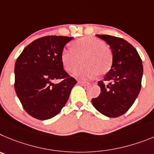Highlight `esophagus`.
Wrapping results in <instances>:
<instances>
[{
    "mask_svg": "<svg viewBox=\"0 0 154 154\" xmlns=\"http://www.w3.org/2000/svg\"><path fill=\"white\" fill-rule=\"evenodd\" d=\"M78 84H81V85L83 86H88L91 84L89 82H87V81H81V80H79Z\"/></svg>",
    "mask_w": 154,
    "mask_h": 154,
    "instance_id": "1",
    "label": "esophagus"
}]
</instances>
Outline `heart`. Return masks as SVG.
<instances>
[{
    "label": "heart",
    "mask_w": 154,
    "mask_h": 154,
    "mask_svg": "<svg viewBox=\"0 0 154 154\" xmlns=\"http://www.w3.org/2000/svg\"><path fill=\"white\" fill-rule=\"evenodd\" d=\"M73 50L63 49L60 59L67 72H74L79 67L82 59L84 63L74 73L80 79H90L104 74L110 70L113 55L106 44L94 37H84L73 43Z\"/></svg>",
    "instance_id": "b5f03b06"
}]
</instances>
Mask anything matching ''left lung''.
<instances>
[{"instance_id": "left-lung-1", "label": "left lung", "mask_w": 154, "mask_h": 154, "mask_svg": "<svg viewBox=\"0 0 154 154\" xmlns=\"http://www.w3.org/2000/svg\"><path fill=\"white\" fill-rule=\"evenodd\" d=\"M110 46L113 55L111 68L98 82L100 94L93 98L97 110L108 117H117L131 108L141 89L142 60L130 43L120 37L96 34Z\"/></svg>"}]
</instances>
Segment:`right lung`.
Segmentation results:
<instances>
[{"label": "right lung", "mask_w": 154, "mask_h": 154, "mask_svg": "<svg viewBox=\"0 0 154 154\" xmlns=\"http://www.w3.org/2000/svg\"><path fill=\"white\" fill-rule=\"evenodd\" d=\"M74 37L46 36L27 45L14 67V88L23 109L41 120L60 113L77 80L63 70L61 53ZM57 79H61L54 84Z\"/></svg>", "instance_id": "1"}]
</instances>
